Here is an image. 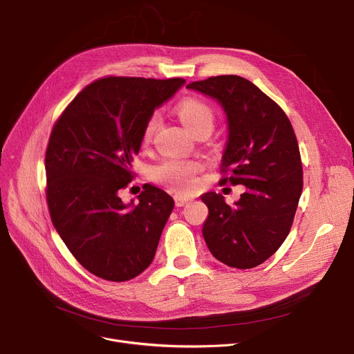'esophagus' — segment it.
Masks as SVG:
<instances>
[{
  "mask_svg": "<svg viewBox=\"0 0 354 354\" xmlns=\"http://www.w3.org/2000/svg\"><path fill=\"white\" fill-rule=\"evenodd\" d=\"M189 201H192L191 196H187V195H175V203H176V207L187 205V203H188Z\"/></svg>",
  "mask_w": 354,
  "mask_h": 354,
  "instance_id": "obj_1",
  "label": "esophagus"
}]
</instances>
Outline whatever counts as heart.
Listing matches in <instances>:
<instances>
[{
	"instance_id": "obj_1",
	"label": "heart",
	"mask_w": 354,
	"mask_h": 354,
	"mask_svg": "<svg viewBox=\"0 0 354 354\" xmlns=\"http://www.w3.org/2000/svg\"><path fill=\"white\" fill-rule=\"evenodd\" d=\"M175 113L194 133L195 130L201 127H214L215 113L214 109L202 99L198 97H185L175 106ZM158 127V118L151 116L142 132V142L147 145L152 140ZM201 163L196 160H178V159H167L158 165L153 169V178L169 187L176 192H185L194 187L195 175L201 171Z\"/></svg>"
}]
</instances>
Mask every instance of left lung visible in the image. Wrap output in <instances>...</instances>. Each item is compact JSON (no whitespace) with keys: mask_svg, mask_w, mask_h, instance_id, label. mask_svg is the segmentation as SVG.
I'll return each mask as SVG.
<instances>
[{"mask_svg":"<svg viewBox=\"0 0 354 354\" xmlns=\"http://www.w3.org/2000/svg\"><path fill=\"white\" fill-rule=\"evenodd\" d=\"M215 99L227 115L228 140L222 183L244 185L234 205L207 192L203 239L218 259L234 268L263 264L287 238L303 191V166L292 126L274 100L250 80L216 76L187 86Z\"/></svg>","mask_w":354,"mask_h":354,"instance_id":"left-lung-1","label":"left lung"}]
</instances>
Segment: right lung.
<instances>
[{
  "label": "right lung",
  "mask_w": 354,
  "mask_h": 354,
  "mask_svg": "<svg viewBox=\"0 0 354 354\" xmlns=\"http://www.w3.org/2000/svg\"><path fill=\"white\" fill-rule=\"evenodd\" d=\"M183 79L106 77L84 87L55 122L46 152L47 203L54 228L74 258L107 281H127L151 263L175 202L145 183L139 203L119 191L153 110Z\"/></svg>",
  "instance_id": "add662e5"
}]
</instances>
